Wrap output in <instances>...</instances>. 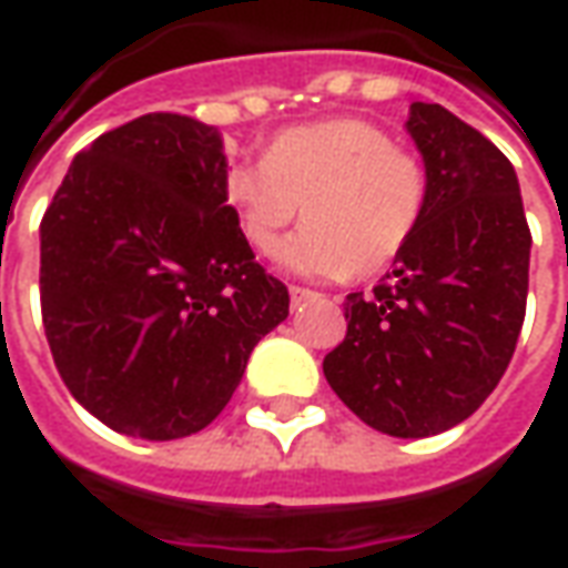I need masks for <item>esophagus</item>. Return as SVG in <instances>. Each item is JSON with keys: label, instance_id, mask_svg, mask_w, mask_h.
<instances>
[{"label": "esophagus", "instance_id": "esophagus-1", "mask_svg": "<svg viewBox=\"0 0 568 568\" xmlns=\"http://www.w3.org/2000/svg\"><path fill=\"white\" fill-rule=\"evenodd\" d=\"M317 293L308 291V287H300V284H291V303L300 305V303H308V300H315Z\"/></svg>", "mask_w": 568, "mask_h": 568}]
</instances>
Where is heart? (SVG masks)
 I'll return each mask as SVG.
<instances>
[{
	"instance_id": "b5f03b06",
	"label": "heart",
	"mask_w": 568,
	"mask_h": 568,
	"mask_svg": "<svg viewBox=\"0 0 568 568\" xmlns=\"http://www.w3.org/2000/svg\"><path fill=\"white\" fill-rule=\"evenodd\" d=\"M428 168L367 119H327L281 131L263 162L226 176L241 239L272 253L303 213L308 226L281 251L308 275H379L409 247L428 207Z\"/></svg>"
}]
</instances>
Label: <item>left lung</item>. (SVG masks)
I'll use <instances>...</instances> for the list:
<instances>
[{
	"mask_svg": "<svg viewBox=\"0 0 568 568\" xmlns=\"http://www.w3.org/2000/svg\"><path fill=\"white\" fill-rule=\"evenodd\" d=\"M406 131L428 168V207L385 281L345 296L348 329L324 376L369 428L432 437L468 419L505 376L532 235L496 143L440 103H413Z\"/></svg>",
	"mask_w": 568,
	"mask_h": 568,
	"instance_id": "obj_1",
	"label": "left lung"
}]
</instances>
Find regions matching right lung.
I'll return each mask as SVG.
<instances>
[{
    "mask_svg": "<svg viewBox=\"0 0 568 568\" xmlns=\"http://www.w3.org/2000/svg\"><path fill=\"white\" fill-rule=\"evenodd\" d=\"M216 128L149 112L100 134L42 216L39 300L60 379L112 432L207 428L291 308L226 201Z\"/></svg>",
    "mask_w": 568,
    "mask_h": 568,
    "instance_id": "add662e5",
    "label": "right lung"
}]
</instances>
